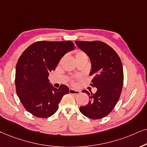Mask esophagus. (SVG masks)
<instances>
[{"label":"esophagus","instance_id":"esophagus-1","mask_svg":"<svg viewBox=\"0 0 147 147\" xmlns=\"http://www.w3.org/2000/svg\"><path fill=\"white\" fill-rule=\"evenodd\" d=\"M81 92L79 90H75V89H69V93L72 94V95H78Z\"/></svg>","mask_w":147,"mask_h":147}]
</instances>
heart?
I'll return each instance as SVG.
<instances>
[{
    "label": "heart",
    "mask_w": 147,
    "mask_h": 147,
    "mask_svg": "<svg viewBox=\"0 0 147 147\" xmlns=\"http://www.w3.org/2000/svg\"><path fill=\"white\" fill-rule=\"evenodd\" d=\"M75 58L76 60H77L81 59V58H87V56L85 52H83V51L79 50L75 53Z\"/></svg>",
    "instance_id": "1"
}]
</instances>
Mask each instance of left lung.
Returning a JSON list of instances; mask_svg holds the SVG:
<instances>
[{
	"label": "left lung",
	"mask_w": 147,
	"mask_h": 147,
	"mask_svg": "<svg viewBox=\"0 0 147 147\" xmlns=\"http://www.w3.org/2000/svg\"><path fill=\"white\" fill-rule=\"evenodd\" d=\"M91 62L89 75L93 78L90 84L97 88L95 93L83 90L89 95V103L79 107L87 118L100 119L107 116L116 105L122 93L124 72L121 60L116 51L100 41H75Z\"/></svg>",
	"instance_id": "left-lung-1"
}]
</instances>
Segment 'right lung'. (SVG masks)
<instances>
[{
    "instance_id": "obj_1",
    "label": "right lung",
    "mask_w": 147,
    "mask_h": 147,
    "mask_svg": "<svg viewBox=\"0 0 147 147\" xmlns=\"http://www.w3.org/2000/svg\"><path fill=\"white\" fill-rule=\"evenodd\" d=\"M74 49L70 41H40L30 45L19 57L15 71L17 94L25 109L34 116H52L62 97L69 93L67 86L56 89L50 85L48 76L64 54Z\"/></svg>"
}]
</instances>
